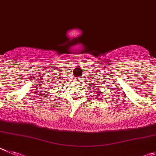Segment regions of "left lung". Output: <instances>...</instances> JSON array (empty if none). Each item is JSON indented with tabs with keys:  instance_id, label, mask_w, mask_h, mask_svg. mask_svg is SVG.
Returning a JSON list of instances; mask_svg holds the SVG:
<instances>
[{
	"instance_id": "left-lung-1",
	"label": "left lung",
	"mask_w": 156,
	"mask_h": 156,
	"mask_svg": "<svg viewBox=\"0 0 156 156\" xmlns=\"http://www.w3.org/2000/svg\"><path fill=\"white\" fill-rule=\"evenodd\" d=\"M97 92H98L97 96H98V97H101V96H102V95H101V92H99V91H97ZM100 99H101V98H100Z\"/></svg>"
}]
</instances>
